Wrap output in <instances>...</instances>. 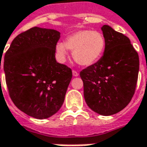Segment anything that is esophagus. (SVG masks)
Listing matches in <instances>:
<instances>
[{
	"mask_svg": "<svg viewBox=\"0 0 147 147\" xmlns=\"http://www.w3.org/2000/svg\"><path fill=\"white\" fill-rule=\"evenodd\" d=\"M72 73H73V76L74 77H78V73L75 70H73L72 71Z\"/></svg>",
	"mask_w": 147,
	"mask_h": 147,
	"instance_id": "obj_1",
	"label": "esophagus"
}]
</instances>
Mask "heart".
I'll list each match as a JSON object with an SVG mask.
<instances>
[{
	"mask_svg": "<svg viewBox=\"0 0 147 147\" xmlns=\"http://www.w3.org/2000/svg\"><path fill=\"white\" fill-rule=\"evenodd\" d=\"M105 40L101 33L92 30H81L69 35L65 43L59 42L55 45V52L60 62H65L69 50L73 51L74 59L82 66L96 64L104 53Z\"/></svg>",
	"mask_w": 147,
	"mask_h": 147,
	"instance_id": "heart-1",
	"label": "heart"
}]
</instances>
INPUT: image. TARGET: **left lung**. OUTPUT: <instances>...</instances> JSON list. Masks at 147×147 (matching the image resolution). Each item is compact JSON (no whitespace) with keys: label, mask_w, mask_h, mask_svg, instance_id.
Returning a JSON list of instances; mask_svg holds the SVG:
<instances>
[{"label":"left lung","mask_w":147,"mask_h":147,"mask_svg":"<svg viewBox=\"0 0 147 147\" xmlns=\"http://www.w3.org/2000/svg\"><path fill=\"white\" fill-rule=\"evenodd\" d=\"M105 47L102 57L80 72L86 103L100 115L121 111L131 101L138 82L139 57L130 40L110 26L101 28Z\"/></svg>","instance_id":"8db88e82"}]
</instances>
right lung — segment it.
Returning a JSON list of instances; mask_svg holds the SVG:
<instances>
[{
    "label": "right lung",
    "instance_id": "obj_1",
    "mask_svg": "<svg viewBox=\"0 0 147 147\" xmlns=\"http://www.w3.org/2000/svg\"><path fill=\"white\" fill-rule=\"evenodd\" d=\"M59 37L56 30L34 27L15 37L5 55L10 98L18 109L38 119L60 109L72 78L70 68L55 57Z\"/></svg>",
    "mask_w": 147,
    "mask_h": 147
}]
</instances>
